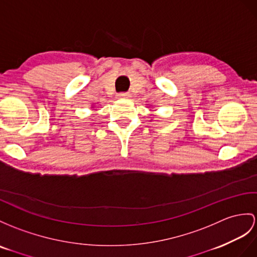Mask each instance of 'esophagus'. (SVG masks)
Returning a JSON list of instances; mask_svg holds the SVG:
<instances>
[{"instance_id":"obj_1","label":"esophagus","mask_w":257,"mask_h":257,"mask_svg":"<svg viewBox=\"0 0 257 257\" xmlns=\"http://www.w3.org/2000/svg\"><path fill=\"white\" fill-rule=\"evenodd\" d=\"M131 93L130 92H120L117 93V98H130Z\"/></svg>"}]
</instances>
